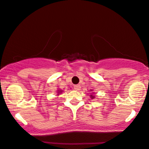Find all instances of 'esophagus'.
I'll return each instance as SVG.
<instances>
[{"mask_svg":"<svg viewBox=\"0 0 149 149\" xmlns=\"http://www.w3.org/2000/svg\"><path fill=\"white\" fill-rule=\"evenodd\" d=\"M74 89L76 91H80V88H81V87H80V85H74Z\"/></svg>","mask_w":149,"mask_h":149,"instance_id":"1","label":"esophagus"}]
</instances>
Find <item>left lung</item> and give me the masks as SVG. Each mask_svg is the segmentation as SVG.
I'll list each match as a JSON object with an SVG mask.
<instances>
[{
    "instance_id": "obj_1",
    "label": "left lung",
    "mask_w": 149,
    "mask_h": 149,
    "mask_svg": "<svg viewBox=\"0 0 149 149\" xmlns=\"http://www.w3.org/2000/svg\"><path fill=\"white\" fill-rule=\"evenodd\" d=\"M91 92H92V89H91ZM94 92H92V94H90V97H91V98H92V99H94V98H95V97H96V96H94Z\"/></svg>"
}]
</instances>
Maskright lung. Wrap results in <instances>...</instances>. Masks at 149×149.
I'll list each match as a JSON object with an SVG mask.
<instances>
[{
  "mask_svg": "<svg viewBox=\"0 0 149 149\" xmlns=\"http://www.w3.org/2000/svg\"><path fill=\"white\" fill-rule=\"evenodd\" d=\"M62 92H63V91H62V89H58V90H57V96H59L60 94H62Z\"/></svg>",
  "mask_w": 149,
  "mask_h": 149,
  "instance_id": "obj_1",
  "label": "right lung"
}]
</instances>
